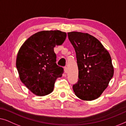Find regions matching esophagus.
I'll use <instances>...</instances> for the list:
<instances>
[{
  "mask_svg": "<svg viewBox=\"0 0 126 126\" xmlns=\"http://www.w3.org/2000/svg\"><path fill=\"white\" fill-rule=\"evenodd\" d=\"M64 71L65 73H67L68 72V68L66 67H64Z\"/></svg>",
  "mask_w": 126,
  "mask_h": 126,
  "instance_id": "obj_1",
  "label": "esophagus"
}]
</instances>
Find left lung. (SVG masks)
<instances>
[{
	"mask_svg": "<svg viewBox=\"0 0 126 126\" xmlns=\"http://www.w3.org/2000/svg\"><path fill=\"white\" fill-rule=\"evenodd\" d=\"M75 48L79 80L73 85L76 96L83 100L98 98L114 75V67L109 51L99 40L87 33L68 32Z\"/></svg>",
	"mask_w": 126,
	"mask_h": 126,
	"instance_id": "obj_1",
	"label": "left lung"
}]
</instances>
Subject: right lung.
Wrapping results in <instances>:
<instances>
[{
  "mask_svg": "<svg viewBox=\"0 0 126 126\" xmlns=\"http://www.w3.org/2000/svg\"><path fill=\"white\" fill-rule=\"evenodd\" d=\"M67 34L59 30L42 31L28 38L17 52L16 65L22 82L33 94L52 93L63 68L56 64L54 48L62 45Z\"/></svg>",
  "mask_w": 126,
  "mask_h": 126,
  "instance_id": "right-lung-1",
  "label": "right lung"
}]
</instances>
